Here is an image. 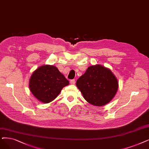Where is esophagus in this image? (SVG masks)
I'll list each match as a JSON object with an SVG mask.
<instances>
[{
  "label": "esophagus",
  "mask_w": 149,
  "mask_h": 149,
  "mask_svg": "<svg viewBox=\"0 0 149 149\" xmlns=\"http://www.w3.org/2000/svg\"><path fill=\"white\" fill-rule=\"evenodd\" d=\"M70 83H71V84H74L75 83H76L75 79H71V80H70Z\"/></svg>",
  "instance_id": "34e87169"
}]
</instances>
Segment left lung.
Masks as SVG:
<instances>
[{
	"mask_svg": "<svg viewBox=\"0 0 149 149\" xmlns=\"http://www.w3.org/2000/svg\"><path fill=\"white\" fill-rule=\"evenodd\" d=\"M76 86L87 102L97 106L108 103L118 89V81L111 71L100 65L89 67L77 80Z\"/></svg>",
	"mask_w": 149,
	"mask_h": 149,
	"instance_id": "obj_1",
	"label": "left lung"
}]
</instances>
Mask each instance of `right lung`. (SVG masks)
I'll return each mask as SVG.
<instances>
[{"label": "right lung", "mask_w": 149, "mask_h": 149, "mask_svg": "<svg viewBox=\"0 0 149 149\" xmlns=\"http://www.w3.org/2000/svg\"><path fill=\"white\" fill-rule=\"evenodd\" d=\"M69 81L52 65H44L35 70L31 77L29 87L40 102L48 103L54 100Z\"/></svg>", "instance_id": "1"}]
</instances>
